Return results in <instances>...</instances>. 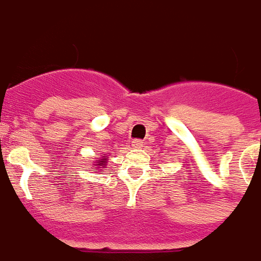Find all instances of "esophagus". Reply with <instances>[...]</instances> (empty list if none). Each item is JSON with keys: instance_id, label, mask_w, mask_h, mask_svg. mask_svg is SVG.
I'll use <instances>...</instances> for the list:
<instances>
[{"instance_id": "esophagus-1", "label": "esophagus", "mask_w": 261, "mask_h": 261, "mask_svg": "<svg viewBox=\"0 0 261 261\" xmlns=\"http://www.w3.org/2000/svg\"><path fill=\"white\" fill-rule=\"evenodd\" d=\"M131 146H133V147H142V146H143V142H142L141 139H134V141L131 142Z\"/></svg>"}]
</instances>
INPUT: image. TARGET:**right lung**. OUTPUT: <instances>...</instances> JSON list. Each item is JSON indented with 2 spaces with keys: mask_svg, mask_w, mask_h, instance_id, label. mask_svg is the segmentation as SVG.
I'll use <instances>...</instances> for the list:
<instances>
[{
  "mask_svg": "<svg viewBox=\"0 0 261 261\" xmlns=\"http://www.w3.org/2000/svg\"><path fill=\"white\" fill-rule=\"evenodd\" d=\"M106 160H107V158H105V160L99 161V162H97V165H99V166H103V165L106 164Z\"/></svg>",
  "mask_w": 261,
  "mask_h": 261,
  "instance_id": "1",
  "label": "right lung"
}]
</instances>
